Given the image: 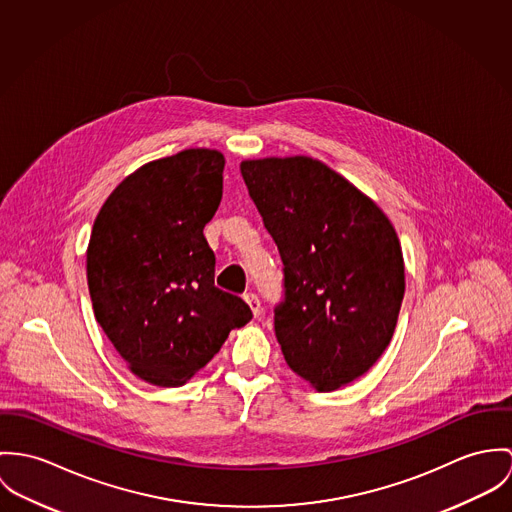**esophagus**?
<instances>
[{
  "mask_svg": "<svg viewBox=\"0 0 512 512\" xmlns=\"http://www.w3.org/2000/svg\"><path fill=\"white\" fill-rule=\"evenodd\" d=\"M243 298H245V302L249 304V308H251L253 316H255V318H259V316H261V300L257 298V294H253V292H247Z\"/></svg>",
  "mask_w": 512,
  "mask_h": 512,
  "instance_id": "1",
  "label": "esophagus"
}]
</instances>
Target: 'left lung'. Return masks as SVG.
I'll return each mask as SVG.
<instances>
[{"label": "left lung", "mask_w": 512, "mask_h": 512, "mask_svg": "<svg viewBox=\"0 0 512 512\" xmlns=\"http://www.w3.org/2000/svg\"><path fill=\"white\" fill-rule=\"evenodd\" d=\"M284 265L275 334L288 367L316 391L367 373L395 334L404 259L385 212L312 157L239 165Z\"/></svg>", "instance_id": "1"}]
</instances>
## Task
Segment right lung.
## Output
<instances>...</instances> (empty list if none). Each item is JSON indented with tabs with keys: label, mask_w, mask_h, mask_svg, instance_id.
<instances>
[{
	"label": "right lung",
	"mask_w": 512,
	"mask_h": 512,
	"mask_svg": "<svg viewBox=\"0 0 512 512\" xmlns=\"http://www.w3.org/2000/svg\"><path fill=\"white\" fill-rule=\"evenodd\" d=\"M216 149H184L125 176L96 216L86 275L98 324L139 379L180 387L220 351L249 306L214 284L204 226L224 188Z\"/></svg>",
	"instance_id": "right-lung-1"
}]
</instances>
